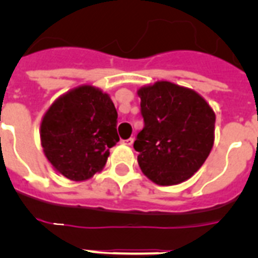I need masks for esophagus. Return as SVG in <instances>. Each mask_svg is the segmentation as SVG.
<instances>
[{"instance_id": "esophagus-1", "label": "esophagus", "mask_w": 258, "mask_h": 258, "mask_svg": "<svg viewBox=\"0 0 258 258\" xmlns=\"http://www.w3.org/2000/svg\"><path fill=\"white\" fill-rule=\"evenodd\" d=\"M123 143L127 146H131L134 143V138H130V139H125V141H123Z\"/></svg>"}]
</instances>
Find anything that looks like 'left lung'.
Listing matches in <instances>:
<instances>
[{
    "mask_svg": "<svg viewBox=\"0 0 258 258\" xmlns=\"http://www.w3.org/2000/svg\"><path fill=\"white\" fill-rule=\"evenodd\" d=\"M138 95L145 127L134 149L141 170L161 186L188 179L213 149L214 111L196 91L170 82L142 87Z\"/></svg>",
    "mask_w": 258,
    "mask_h": 258,
    "instance_id": "left-lung-1",
    "label": "left lung"
}]
</instances>
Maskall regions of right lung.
Instances as JSON below:
<instances>
[{
	"instance_id": "1",
	"label": "right lung",
	"mask_w": 258,
	"mask_h": 258,
	"mask_svg": "<svg viewBox=\"0 0 258 258\" xmlns=\"http://www.w3.org/2000/svg\"><path fill=\"white\" fill-rule=\"evenodd\" d=\"M117 112L111 97L80 86L53 101L40 125L41 146L53 169L71 180L89 179L104 167L119 142Z\"/></svg>"
}]
</instances>
